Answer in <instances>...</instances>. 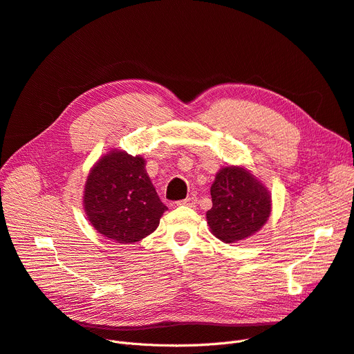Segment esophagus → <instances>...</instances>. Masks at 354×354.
I'll return each instance as SVG.
<instances>
[{"mask_svg":"<svg viewBox=\"0 0 354 354\" xmlns=\"http://www.w3.org/2000/svg\"><path fill=\"white\" fill-rule=\"evenodd\" d=\"M178 205H187V207H195L196 205V196H188L182 201L178 203Z\"/></svg>","mask_w":354,"mask_h":354,"instance_id":"esophagus-1","label":"esophagus"}]
</instances>
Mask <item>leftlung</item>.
<instances>
[{
    "label": "left lung",
    "instance_id": "1",
    "mask_svg": "<svg viewBox=\"0 0 354 354\" xmlns=\"http://www.w3.org/2000/svg\"><path fill=\"white\" fill-rule=\"evenodd\" d=\"M211 198L207 223L211 233L224 243L253 236L265 225L272 211L268 188L240 166L220 169L211 185Z\"/></svg>",
    "mask_w": 354,
    "mask_h": 354
}]
</instances>
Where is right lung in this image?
I'll use <instances>...</instances> for the list:
<instances>
[{
    "instance_id": "right-lung-1",
    "label": "right lung",
    "mask_w": 354,
    "mask_h": 354,
    "mask_svg": "<svg viewBox=\"0 0 354 354\" xmlns=\"http://www.w3.org/2000/svg\"><path fill=\"white\" fill-rule=\"evenodd\" d=\"M145 167L142 156L122 150L109 151L92 166L85 183L84 209L104 237L131 244L158 228L167 207Z\"/></svg>"
}]
</instances>
